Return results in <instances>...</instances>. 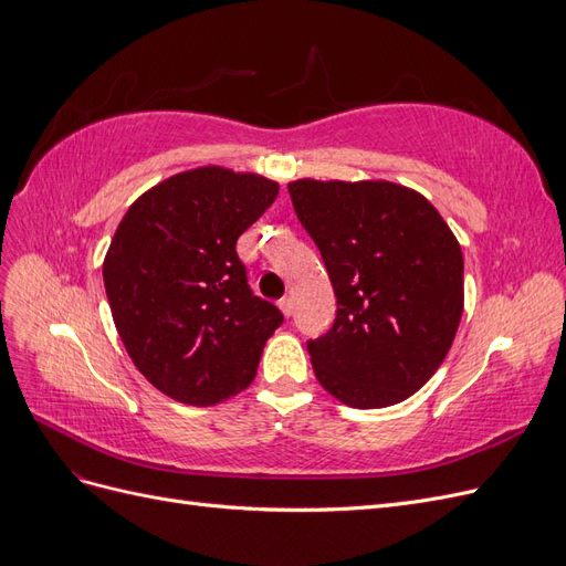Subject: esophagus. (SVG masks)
Masks as SVG:
<instances>
[{"label":"esophagus","instance_id":"34e87169","mask_svg":"<svg viewBox=\"0 0 566 566\" xmlns=\"http://www.w3.org/2000/svg\"><path fill=\"white\" fill-rule=\"evenodd\" d=\"M279 306H281V312H283L285 316L293 314V300H290V297H281V300H279Z\"/></svg>","mask_w":566,"mask_h":566}]
</instances>
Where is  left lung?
<instances>
[{
	"mask_svg": "<svg viewBox=\"0 0 566 566\" xmlns=\"http://www.w3.org/2000/svg\"><path fill=\"white\" fill-rule=\"evenodd\" d=\"M337 297L306 342L318 382L352 408L416 394L447 358L462 316V252L430 200L389 181L287 184Z\"/></svg>",
	"mask_w": 566,
	"mask_h": 566,
	"instance_id": "obj_1",
	"label": "left lung"
}]
</instances>
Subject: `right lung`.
I'll use <instances>...</instances> for the list:
<instances>
[{
  "instance_id": "add662e5",
  "label": "right lung",
  "mask_w": 566,
  "mask_h": 566,
  "mask_svg": "<svg viewBox=\"0 0 566 566\" xmlns=\"http://www.w3.org/2000/svg\"><path fill=\"white\" fill-rule=\"evenodd\" d=\"M279 184L200 167L153 186L111 241L104 285L115 328L146 380L212 406L245 389L283 314L252 293L235 241Z\"/></svg>"
}]
</instances>
